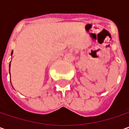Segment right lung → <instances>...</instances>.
<instances>
[{
    "instance_id": "add662e5",
    "label": "right lung",
    "mask_w": 129,
    "mask_h": 129,
    "mask_svg": "<svg viewBox=\"0 0 129 129\" xmlns=\"http://www.w3.org/2000/svg\"><path fill=\"white\" fill-rule=\"evenodd\" d=\"M12 53H13V51L12 52ZM10 63H11V62H10ZM9 71H10V64H9ZM10 80H11V79H10Z\"/></svg>"
}]
</instances>
